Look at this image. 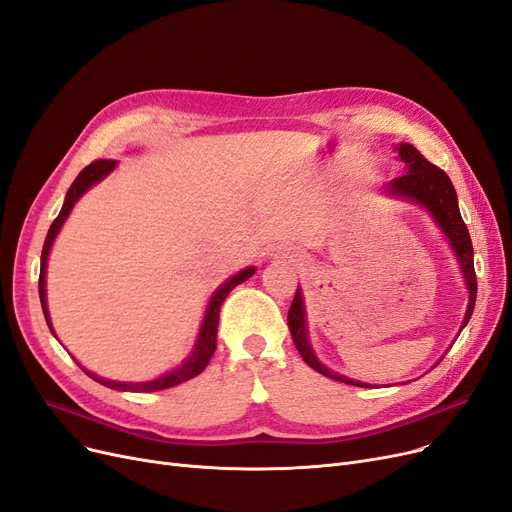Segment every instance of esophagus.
I'll use <instances>...</instances> for the list:
<instances>
[{
    "instance_id": "obj_1",
    "label": "esophagus",
    "mask_w": 512,
    "mask_h": 512,
    "mask_svg": "<svg viewBox=\"0 0 512 512\" xmlns=\"http://www.w3.org/2000/svg\"><path fill=\"white\" fill-rule=\"evenodd\" d=\"M283 256H285V258H294V260H296V254H292V252H283Z\"/></svg>"
}]
</instances>
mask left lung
<instances>
[{
	"mask_svg": "<svg viewBox=\"0 0 512 512\" xmlns=\"http://www.w3.org/2000/svg\"><path fill=\"white\" fill-rule=\"evenodd\" d=\"M397 151H399V159L403 161L405 174L388 182L386 191L395 197H403V199L420 203L422 208L431 212V216L435 218V222L439 224L441 231L449 239V243H452V248H454L460 267H462V275L466 279V288H468V309H466V315L462 321V327H464L475 309L477 275H475V262H473V243H470L468 229H466V224L458 210L456 189L452 185V180H449V176L443 170H439L437 166H433V163L428 161L414 145L401 142ZM304 317L306 315H304L302 292L298 288L296 296L292 300V306H290V313H288V325L292 332V340L296 344L298 353L302 355L304 363L311 365L315 372L332 378V380L346 382L353 386H370V384H363V382H357L351 378H344L336 372H330L323 363H319V359L315 357L311 344H309V336H306V319Z\"/></svg>",
	"mask_w": 512,
	"mask_h": 512,
	"instance_id": "8db88e82",
	"label": "left lung"
}]
</instances>
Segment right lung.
Instances as JSON below:
<instances>
[{
    "instance_id": "right-lung-1",
    "label": "right lung",
    "mask_w": 512,
    "mask_h": 512,
    "mask_svg": "<svg viewBox=\"0 0 512 512\" xmlns=\"http://www.w3.org/2000/svg\"><path fill=\"white\" fill-rule=\"evenodd\" d=\"M115 159H96L92 161L90 166H86L84 170L79 172V176L75 178V182L71 185V189L67 191V197H65V203H63V210H60V214L56 216V220L52 222V227L46 235V241H44V250H42V267H39V300H42V309H44V317L48 321V327L50 332L54 334L52 330V323H50V315H48V304H46V262H48V254H50V248L52 243L60 231V227H63L67 216L71 214L75 201L84 195L92 185H96L98 180L105 178L113 168H115ZM254 267L245 269L237 275H233L227 283H222L220 288L214 292V296L210 298V304H208V311H206V317H203V323H201V332H199V338H197V344L195 349L191 353V357L182 363L180 367H176V370H172L170 374L161 376L157 380H151V382H138V384H132V382H115V380H105V378H98L94 374H90L88 370H84L90 378H94L96 382L105 384L107 388H113V391H132V393H153V391H161V388H170V386H176V384H182L187 382L191 378H195L197 374H201L203 370H206V365L210 363L214 351H216V332H218V317H220V304L224 302V298L229 296V292L235 288V285L243 283L248 277L254 275Z\"/></svg>"
}]
</instances>
